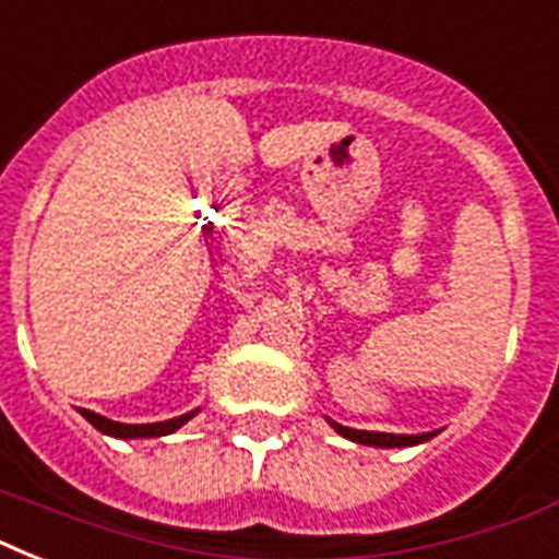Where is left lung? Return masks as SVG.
<instances>
[{
  "mask_svg": "<svg viewBox=\"0 0 559 559\" xmlns=\"http://www.w3.org/2000/svg\"><path fill=\"white\" fill-rule=\"evenodd\" d=\"M328 424L354 443H362V447H377V450H400V447H417V443L429 441L438 432H424V435H394V432H368V429H350V426H342L336 420L328 417Z\"/></svg>",
  "mask_w": 559,
  "mask_h": 559,
  "instance_id": "left-lung-1",
  "label": "left lung"
}]
</instances>
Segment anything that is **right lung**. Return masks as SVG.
<instances>
[{
	"label": "right lung",
	"instance_id": "right-lung-1",
	"mask_svg": "<svg viewBox=\"0 0 559 559\" xmlns=\"http://www.w3.org/2000/svg\"><path fill=\"white\" fill-rule=\"evenodd\" d=\"M81 415L86 417L98 432L109 435V438H121V441H133V438H162V435L177 432V429H182L193 415H200V408H191L186 415L170 417V420H156V424H118V420H109V417L104 415H95L90 408H81Z\"/></svg>",
	"mask_w": 559,
	"mask_h": 559
}]
</instances>
